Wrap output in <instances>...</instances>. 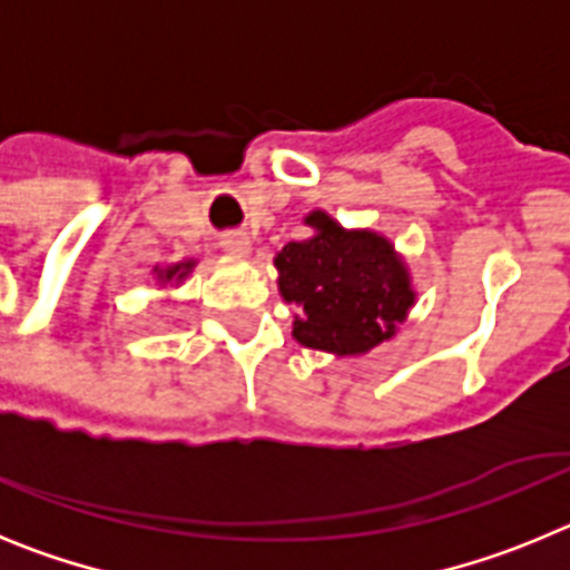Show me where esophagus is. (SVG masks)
I'll list each match as a JSON object with an SVG mask.
<instances>
[{
    "instance_id": "obj_1",
    "label": "esophagus",
    "mask_w": 570,
    "mask_h": 570,
    "mask_svg": "<svg viewBox=\"0 0 570 570\" xmlns=\"http://www.w3.org/2000/svg\"><path fill=\"white\" fill-rule=\"evenodd\" d=\"M219 245H223V248L234 256H245L250 250L248 234H242V230H228V234H223Z\"/></svg>"
}]
</instances>
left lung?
Here are the masks:
<instances>
[{"label":"left lung","mask_w":570,"mask_h":570,"mask_svg":"<svg viewBox=\"0 0 570 570\" xmlns=\"http://www.w3.org/2000/svg\"><path fill=\"white\" fill-rule=\"evenodd\" d=\"M308 225L316 236L288 242L274 259L282 296L305 311L294 336L316 351L365 354L394 336L396 322L414 305L405 268L391 242L371 230L347 234L320 210Z\"/></svg>","instance_id":"obj_1"}]
</instances>
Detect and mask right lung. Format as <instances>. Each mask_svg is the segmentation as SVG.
I'll list each match as a JSON object with an SVG mask.
<instances>
[{
	"label": "right lung",
	"instance_id": "obj_1",
	"mask_svg": "<svg viewBox=\"0 0 570 570\" xmlns=\"http://www.w3.org/2000/svg\"><path fill=\"white\" fill-rule=\"evenodd\" d=\"M190 271V262H185V265H176V268H168V271H163V279H174V276H185Z\"/></svg>",
	"mask_w": 570,
	"mask_h": 570
}]
</instances>
